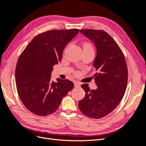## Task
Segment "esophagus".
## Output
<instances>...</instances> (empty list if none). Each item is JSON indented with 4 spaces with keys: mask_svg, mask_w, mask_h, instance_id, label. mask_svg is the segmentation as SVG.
<instances>
[{
    "mask_svg": "<svg viewBox=\"0 0 146 146\" xmlns=\"http://www.w3.org/2000/svg\"><path fill=\"white\" fill-rule=\"evenodd\" d=\"M75 88H77V87H80V84L79 83H75V85H74Z\"/></svg>",
    "mask_w": 146,
    "mask_h": 146,
    "instance_id": "obj_1",
    "label": "esophagus"
}]
</instances>
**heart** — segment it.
<instances>
[{
  "instance_id": "1",
  "label": "heart",
  "mask_w": 146,
  "mask_h": 146,
  "mask_svg": "<svg viewBox=\"0 0 146 146\" xmlns=\"http://www.w3.org/2000/svg\"><path fill=\"white\" fill-rule=\"evenodd\" d=\"M83 49H86V50H89V51H92L94 52V49L92 46V44L89 43V42H86L84 43L83 44Z\"/></svg>"
}]
</instances>
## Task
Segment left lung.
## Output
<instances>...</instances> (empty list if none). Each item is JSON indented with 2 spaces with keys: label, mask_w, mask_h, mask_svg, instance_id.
Segmentation results:
<instances>
[{
  "label": "left lung",
  "mask_w": 146,
  "mask_h": 146,
  "mask_svg": "<svg viewBox=\"0 0 146 146\" xmlns=\"http://www.w3.org/2000/svg\"><path fill=\"white\" fill-rule=\"evenodd\" d=\"M80 32L97 48L93 65L97 71L94 80L98 88L90 90L88 84L82 85L86 94L79 102L78 108L88 117L102 118L113 111L124 96L128 79L127 64L121 49L106 32L90 29Z\"/></svg>",
  "instance_id": "1"
}]
</instances>
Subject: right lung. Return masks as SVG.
<instances>
[{
    "instance_id": "add662e5",
    "label": "right lung",
    "mask_w": 146,
    "mask_h": 146,
    "mask_svg": "<svg viewBox=\"0 0 146 146\" xmlns=\"http://www.w3.org/2000/svg\"><path fill=\"white\" fill-rule=\"evenodd\" d=\"M78 29L50 30L38 34L20 56L16 84L20 99L30 112L38 116L53 113L74 86L69 80H51L54 65L61 62L63 51Z\"/></svg>"
}]
</instances>
